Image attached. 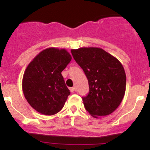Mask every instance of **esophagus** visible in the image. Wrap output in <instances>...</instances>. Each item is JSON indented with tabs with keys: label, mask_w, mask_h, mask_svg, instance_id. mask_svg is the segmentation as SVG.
<instances>
[{
	"label": "esophagus",
	"mask_w": 150,
	"mask_h": 150,
	"mask_svg": "<svg viewBox=\"0 0 150 150\" xmlns=\"http://www.w3.org/2000/svg\"><path fill=\"white\" fill-rule=\"evenodd\" d=\"M70 92H76V89H75V87H70Z\"/></svg>",
	"instance_id": "obj_1"
}]
</instances>
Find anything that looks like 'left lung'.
<instances>
[{"label":"left lung","mask_w":150,"mask_h":150,"mask_svg":"<svg viewBox=\"0 0 150 150\" xmlns=\"http://www.w3.org/2000/svg\"><path fill=\"white\" fill-rule=\"evenodd\" d=\"M72 55L87 77L89 92L82 97L87 111L94 118L107 116L118 107L126 87V75L120 62L97 47L72 49Z\"/></svg>","instance_id":"obj_1"}]
</instances>
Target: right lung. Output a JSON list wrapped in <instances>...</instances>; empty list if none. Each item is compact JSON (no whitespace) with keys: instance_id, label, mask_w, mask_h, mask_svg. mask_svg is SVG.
<instances>
[{"instance_id":"1","label":"right lung","mask_w":150,"mask_h":150,"mask_svg":"<svg viewBox=\"0 0 150 150\" xmlns=\"http://www.w3.org/2000/svg\"><path fill=\"white\" fill-rule=\"evenodd\" d=\"M65 49L48 48L29 63L22 79V91L34 109L46 116L54 115L63 108L70 90L61 72L71 61Z\"/></svg>"}]
</instances>
